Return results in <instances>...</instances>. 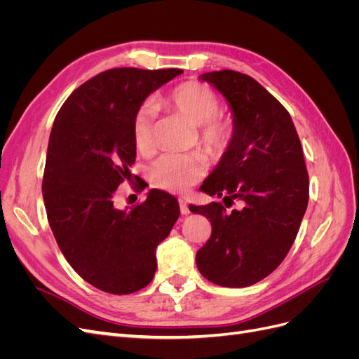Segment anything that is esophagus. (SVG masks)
I'll return each mask as SVG.
<instances>
[{
  "mask_svg": "<svg viewBox=\"0 0 359 359\" xmlns=\"http://www.w3.org/2000/svg\"><path fill=\"white\" fill-rule=\"evenodd\" d=\"M180 210H181L182 215L190 214V210H189V205H187L186 199H180Z\"/></svg>",
  "mask_w": 359,
  "mask_h": 359,
  "instance_id": "34e87169",
  "label": "esophagus"
}]
</instances>
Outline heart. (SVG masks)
<instances>
[{"mask_svg":"<svg viewBox=\"0 0 359 359\" xmlns=\"http://www.w3.org/2000/svg\"><path fill=\"white\" fill-rule=\"evenodd\" d=\"M170 103L186 115L191 123L201 126V142L211 154H220L229 144L231 126L224 119L215 118L219 99L208 86L189 81L175 86L169 94ZM156 106L147 102L133 116L132 136L139 153L147 154L154 147ZM205 161L201 154H165L149 169L151 182L172 193L187 191L203 175Z\"/></svg>","mask_w":359,"mask_h":359,"instance_id":"1","label":"heart"}]
</instances>
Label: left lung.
Listing matches in <instances>:
<instances>
[{
  "label": "left lung",
  "mask_w": 359,
  "mask_h": 359,
  "mask_svg": "<svg viewBox=\"0 0 359 359\" xmlns=\"http://www.w3.org/2000/svg\"><path fill=\"white\" fill-rule=\"evenodd\" d=\"M199 79L224 97L232 114L229 144L201 191L241 208L191 206L212 226L196 265L214 285L247 287L273 273L295 241L309 203V173L289 112L252 76L220 70Z\"/></svg>",
  "instance_id": "8db88e82"
}]
</instances>
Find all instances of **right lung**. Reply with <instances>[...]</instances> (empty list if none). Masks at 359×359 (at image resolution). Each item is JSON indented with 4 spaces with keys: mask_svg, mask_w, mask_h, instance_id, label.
<instances>
[{
    "mask_svg": "<svg viewBox=\"0 0 359 359\" xmlns=\"http://www.w3.org/2000/svg\"><path fill=\"white\" fill-rule=\"evenodd\" d=\"M180 69H112L94 76L64 102L48 145L43 201L64 257L85 281L114 295L153 280L157 245L180 217L178 201L149 190L133 210H118L114 194L132 177V123L147 97Z\"/></svg>",
    "mask_w": 359,
    "mask_h": 359,
    "instance_id": "add662e5",
    "label": "right lung"
}]
</instances>
